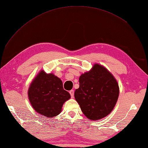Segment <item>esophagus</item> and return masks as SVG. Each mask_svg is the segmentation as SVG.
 I'll return each instance as SVG.
<instances>
[{"label": "esophagus", "mask_w": 148, "mask_h": 148, "mask_svg": "<svg viewBox=\"0 0 148 148\" xmlns=\"http://www.w3.org/2000/svg\"><path fill=\"white\" fill-rule=\"evenodd\" d=\"M69 93H70L71 95V97L72 98V97H74V91L73 90H71L70 92H69Z\"/></svg>", "instance_id": "34e87169"}]
</instances>
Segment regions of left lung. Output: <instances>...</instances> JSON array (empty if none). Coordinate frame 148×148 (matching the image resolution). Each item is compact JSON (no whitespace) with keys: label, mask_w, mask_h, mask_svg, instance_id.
Here are the masks:
<instances>
[{"label":"left lung","mask_w":148,"mask_h":148,"mask_svg":"<svg viewBox=\"0 0 148 148\" xmlns=\"http://www.w3.org/2000/svg\"><path fill=\"white\" fill-rule=\"evenodd\" d=\"M74 97L86 117L92 121L105 118L114 109L119 88L114 76L103 65L95 64L79 77Z\"/></svg>","instance_id":"obj_1"}]
</instances>
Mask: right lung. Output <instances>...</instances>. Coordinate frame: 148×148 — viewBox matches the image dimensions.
Instances as JSON below:
<instances>
[{
    "instance_id": "right-lung-1",
    "label": "right lung",
    "mask_w": 148,
    "mask_h": 148,
    "mask_svg": "<svg viewBox=\"0 0 148 148\" xmlns=\"http://www.w3.org/2000/svg\"><path fill=\"white\" fill-rule=\"evenodd\" d=\"M28 97L37 112L49 118L62 112L63 105L70 99L71 95L64 89L59 77L40 70L30 84Z\"/></svg>"
}]
</instances>
